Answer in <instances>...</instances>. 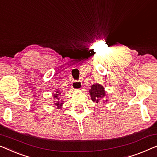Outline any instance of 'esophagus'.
I'll list each match as a JSON object with an SVG mask.
<instances>
[{
    "label": "esophagus",
    "mask_w": 157,
    "mask_h": 157,
    "mask_svg": "<svg viewBox=\"0 0 157 157\" xmlns=\"http://www.w3.org/2000/svg\"><path fill=\"white\" fill-rule=\"evenodd\" d=\"M82 82L81 81H74L72 83V88L75 90H79L82 87Z\"/></svg>",
    "instance_id": "1"
}]
</instances>
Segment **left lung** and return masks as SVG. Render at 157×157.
Segmentation results:
<instances>
[{"mask_svg": "<svg viewBox=\"0 0 157 157\" xmlns=\"http://www.w3.org/2000/svg\"><path fill=\"white\" fill-rule=\"evenodd\" d=\"M89 92H90L92 101H95L96 103H98L101 99L106 97L104 86L99 84H94L93 85L91 86V89ZM106 101L107 100H106Z\"/></svg>", "mask_w": 157, "mask_h": 157, "instance_id": "left-lung-1", "label": "left lung"}]
</instances>
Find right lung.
Listing matches in <instances>:
<instances>
[{
	"label": "right lung",
	"instance_id": "obj_1",
	"mask_svg": "<svg viewBox=\"0 0 157 157\" xmlns=\"http://www.w3.org/2000/svg\"><path fill=\"white\" fill-rule=\"evenodd\" d=\"M60 91L59 90H57L56 92V93L55 94H53V97L55 99V100H56V103H54L55 104V105L56 106H57V107L58 109H60V107L62 106V105L63 104V101H60Z\"/></svg>",
	"mask_w": 157,
	"mask_h": 157
}]
</instances>
